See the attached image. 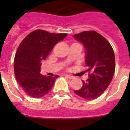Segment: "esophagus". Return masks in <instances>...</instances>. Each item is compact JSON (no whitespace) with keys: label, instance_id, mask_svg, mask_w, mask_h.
Returning <instances> with one entry per match:
<instances>
[{"label":"esophagus","instance_id":"esophagus-1","mask_svg":"<svg viewBox=\"0 0 130 130\" xmlns=\"http://www.w3.org/2000/svg\"><path fill=\"white\" fill-rule=\"evenodd\" d=\"M65 76H67L69 79H73V78H74V76H72V75H70V74H65Z\"/></svg>","mask_w":130,"mask_h":130}]
</instances>
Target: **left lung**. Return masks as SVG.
I'll use <instances>...</instances> for the list:
<instances>
[{
	"label": "left lung",
	"instance_id": "left-lung-1",
	"mask_svg": "<svg viewBox=\"0 0 130 130\" xmlns=\"http://www.w3.org/2000/svg\"><path fill=\"white\" fill-rule=\"evenodd\" d=\"M84 46L85 62L90 72L81 89L74 93L85 100H92L102 94L111 82L115 72V55L110 43L94 30L74 35Z\"/></svg>",
	"mask_w": 130,
	"mask_h": 130
}]
</instances>
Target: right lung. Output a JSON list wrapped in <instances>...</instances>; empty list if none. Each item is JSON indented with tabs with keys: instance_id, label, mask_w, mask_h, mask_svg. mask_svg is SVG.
<instances>
[{
	"instance_id": "obj_1",
	"label": "right lung",
	"mask_w": 130,
	"mask_h": 130,
	"mask_svg": "<svg viewBox=\"0 0 130 130\" xmlns=\"http://www.w3.org/2000/svg\"><path fill=\"white\" fill-rule=\"evenodd\" d=\"M66 36L65 33L56 34L35 30L19 44L14 57V70L17 81L28 95L40 98L51 90L58 76L42 75V61L48 56L54 46Z\"/></svg>"
}]
</instances>
